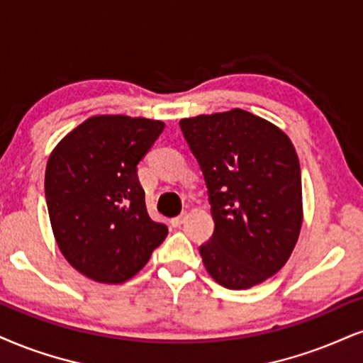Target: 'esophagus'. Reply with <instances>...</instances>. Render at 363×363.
<instances>
[{
    "label": "esophagus",
    "instance_id": "obj_1",
    "mask_svg": "<svg viewBox=\"0 0 363 363\" xmlns=\"http://www.w3.org/2000/svg\"><path fill=\"white\" fill-rule=\"evenodd\" d=\"M186 218H189V213H182V216L172 218V225L173 227H180L182 223L186 222Z\"/></svg>",
    "mask_w": 363,
    "mask_h": 363
}]
</instances>
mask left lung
Here are the masks:
<instances>
[{
  "label": "left lung",
  "mask_w": 363,
  "mask_h": 363,
  "mask_svg": "<svg viewBox=\"0 0 363 363\" xmlns=\"http://www.w3.org/2000/svg\"><path fill=\"white\" fill-rule=\"evenodd\" d=\"M208 186L216 230L200 245L227 289H249L288 262L303 225L301 168L293 143L267 119L235 109L180 121Z\"/></svg>",
  "instance_id": "obj_1"
}]
</instances>
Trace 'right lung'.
Segmentation results:
<instances>
[{"label": "right lung", "mask_w": 363, "mask_h": 363, "mask_svg": "<svg viewBox=\"0 0 363 363\" xmlns=\"http://www.w3.org/2000/svg\"><path fill=\"white\" fill-rule=\"evenodd\" d=\"M164 123L124 114L92 116L48 156L45 196L65 261L102 284L136 276L168 234L147 216L138 163Z\"/></svg>", "instance_id": "obj_1"}]
</instances>
